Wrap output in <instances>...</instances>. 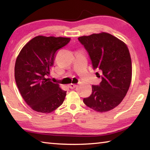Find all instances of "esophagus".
Returning a JSON list of instances; mask_svg holds the SVG:
<instances>
[{
  "label": "esophagus",
  "mask_w": 150,
  "mask_h": 150,
  "mask_svg": "<svg viewBox=\"0 0 150 150\" xmlns=\"http://www.w3.org/2000/svg\"><path fill=\"white\" fill-rule=\"evenodd\" d=\"M76 87H77V85H75V84H70V85H69V87L70 88H75Z\"/></svg>",
  "instance_id": "1"
}]
</instances>
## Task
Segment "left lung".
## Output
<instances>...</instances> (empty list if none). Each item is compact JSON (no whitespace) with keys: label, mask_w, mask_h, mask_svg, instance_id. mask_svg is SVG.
<instances>
[{"label":"left lung","mask_w":150,"mask_h":150,"mask_svg":"<svg viewBox=\"0 0 150 150\" xmlns=\"http://www.w3.org/2000/svg\"><path fill=\"white\" fill-rule=\"evenodd\" d=\"M87 51L94 69L102 81L92 85V93L83 98L88 107L99 112L117 106L126 96L132 79V62L123 42L108 33L93 34L78 38Z\"/></svg>","instance_id":"8db88e82"}]
</instances>
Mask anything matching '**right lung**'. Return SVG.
I'll return each instance as SVG.
<instances>
[{
	"instance_id": "1",
	"label": "right lung",
	"mask_w": 150,
	"mask_h": 150,
	"mask_svg": "<svg viewBox=\"0 0 150 150\" xmlns=\"http://www.w3.org/2000/svg\"><path fill=\"white\" fill-rule=\"evenodd\" d=\"M69 41L68 38L38 35L28 42L17 57L14 67L17 87L34 110L50 113L63 103L67 91L47 77L57 51Z\"/></svg>"
}]
</instances>
